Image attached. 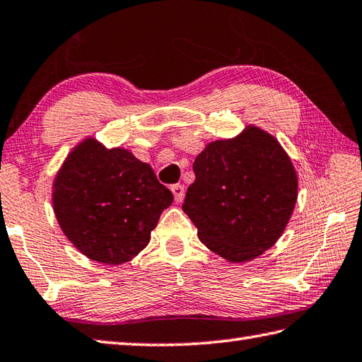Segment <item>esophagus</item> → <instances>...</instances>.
Segmentation results:
<instances>
[{"label":"esophagus","mask_w":362,"mask_h":362,"mask_svg":"<svg viewBox=\"0 0 362 362\" xmlns=\"http://www.w3.org/2000/svg\"><path fill=\"white\" fill-rule=\"evenodd\" d=\"M170 190H172L176 203L182 202V199H184V186H182V184H173V186L170 187Z\"/></svg>","instance_id":"1"}]
</instances>
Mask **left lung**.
<instances>
[{"label": "left lung", "instance_id": "8db88e82", "mask_svg": "<svg viewBox=\"0 0 362 362\" xmlns=\"http://www.w3.org/2000/svg\"><path fill=\"white\" fill-rule=\"evenodd\" d=\"M182 211L200 241L233 263L254 260L284 233L298 199V176L271 134L247 126L197 156Z\"/></svg>", "mask_w": 362, "mask_h": 362}]
</instances>
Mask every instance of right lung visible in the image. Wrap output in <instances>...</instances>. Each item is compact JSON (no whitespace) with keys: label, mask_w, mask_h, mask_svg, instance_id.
<instances>
[{"label":"right lung","mask_w":362,"mask_h":362,"mask_svg":"<svg viewBox=\"0 0 362 362\" xmlns=\"http://www.w3.org/2000/svg\"><path fill=\"white\" fill-rule=\"evenodd\" d=\"M53 211L81 254L104 264L132 260L146 247L173 194L124 148L85 139L53 181Z\"/></svg>","instance_id":"obj_1"}]
</instances>
